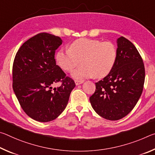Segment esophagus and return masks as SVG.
<instances>
[{
    "mask_svg": "<svg viewBox=\"0 0 155 155\" xmlns=\"http://www.w3.org/2000/svg\"><path fill=\"white\" fill-rule=\"evenodd\" d=\"M75 84L77 85H80V84H81V83H83V81H77V80H75Z\"/></svg>",
    "mask_w": 155,
    "mask_h": 155,
    "instance_id": "34e87169",
    "label": "esophagus"
}]
</instances>
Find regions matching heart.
<instances>
[{"mask_svg":"<svg viewBox=\"0 0 155 155\" xmlns=\"http://www.w3.org/2000/svg\"><path fill=\"white\" fill-rule=\"evenodd\" d=\"M116 58V47L111 41L87 38L76 40L70 44L69 50H59L56 55L59 67L67 72L82 63V66L71 73L77 81L107 75L114 68Z\"/></svg>","mask_w":155,"mask_h":155,"instance_id":"heart-1","label":"heart"}]
</instances>
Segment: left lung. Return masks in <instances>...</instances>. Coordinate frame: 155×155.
<instances>
[{
    "instance_id": "obj_1",
    "label": "left lung",
    "mask_w": 155,
    "mask_h": 155,
    "mask_svg": "<svg viewBox=\"0 0 155 155\" xmlns=\"http://www.w3.org/2000/svg\"><path fill=\"white\" fill-rule=\"evenodd\" d=\"M117 58L111 71L96 83L90 101L103 118L118 120L134 108L142 93L145 81L143 59L136 47L124 37L117 40Z\"/></svg>"
}]
</instances>
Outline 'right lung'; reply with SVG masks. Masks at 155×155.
I'll return each instance as SVG.
<instances>
[{
    "mask_svg": "<svg viewBox=\"0 0 155 155\" xmlns=\"http://www.w3.org/2000/svg\"><path fill=\"white\" fill-rule=\"evenodd\" d=\"M59 37L41 33L20 46L13 64V90L21 107L36 121L56 119L68 104L75 83L56 65ZM61 82L59 87L54 84Z\"/></svg>",
    "mask_w": 155,
    "mask_h": 155,
    "instance_id": "add662e5",
    "label": "right lung"
}]
</instances>
